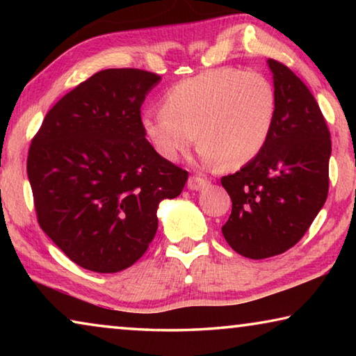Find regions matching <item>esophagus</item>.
I'll use <instances>...</instances> for the list:
<instances>
[{
	"label": "esophagus",
	"instance_id": "34e87169",
	"mask_svg": "<svg viewBox=\"0 0 356 356\" xmlns=\"http://www.w3.org/2000/svg\"><path fill=\"white\" fill-rule=\"evenodd\" d=\"M207 185H209V180L204 179V177H200V176L190 177L188 184H186V186H188V188L193 190V191H200L202 188H206Z\"/></svg>",
	"mask_w": 356,
	"mask_h": 356
}]
</instances>
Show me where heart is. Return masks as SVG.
Returning a JSON list of instances; mask_svg holds the SVG:
<instances>
[{
    "label": "heart",
    "mask_w": 356,
    "mask_h": 356,
    "mask_svg": "<svg viewBox=\"0 0 356 356\" xmlns=\"http://www.w3.org/2000/svg\"><path fill=\"white\" fill-rule=\"evenodd\" d=\"M276 116V91L259 72L220 67L179 81L146 113L141 130L161 159L176 161L196 141L206 165L238 170L262 152Z\"/></svg>",
    "instance_id": "1"
}]
</instances>
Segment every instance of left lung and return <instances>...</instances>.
Here are the masks:
<instances>
[{
  "label": "left lung",
  "instance_id": "left-lung-1",
  "mask_svg": "<svg viewBox=\"0 0 356 356\" xmlns=\"http://www.w3.org/2000/svg\"><path fill=\"white\" fill-rule=\"evenodd\" d=\"M267 65L276 91V116L262 152L221 179L232 201L222 236L250 259L272 257L298 242L328 195L331 140L306 84L275 59Z\"/></svg>",
  "mask_w": 356,
  "mask_h": 356
}]
</instances>
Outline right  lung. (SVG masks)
Segmentation results:
<instances>
[{"instance_id":"add662e5","label":"right lung","mask_w":356,"mask_h":356,"mask_svg":"<svg viewBox=\"0 0 356 356\" xmlns=\"http://www.w3.org/2000/svg\"><path fill=\"white\" fill-rule=\"evenodd\" d=\"M160 80L138 69L97 72L47 113L29 147L42 231L91 272L134 265L155 236L160 202L188 179L143 135L141 105Z\"/></svg>"}]
</instances>
